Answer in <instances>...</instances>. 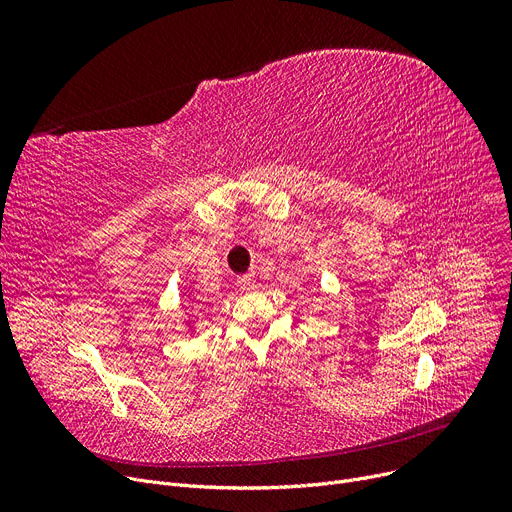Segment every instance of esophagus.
Returning a JSON list of instances; mask_svg holds the SVG:
<instances>
[{
    "mask_svg": "<svg viewBox=\"0 0 512 512\" xmlns=\"http://www.w3.org/2000/svg\"><path fill=\"white\" fill-rule=\"evenodd\" d=\"M236 284H238L240 290H251V288H255V276L253 274H242V276H238Z\"/></svg>",
    "mask_w": 512,
    "mask_h": 512,
    "instance_id": "esophagus-1",
    "label": "esophagus"
}]
</instances>
